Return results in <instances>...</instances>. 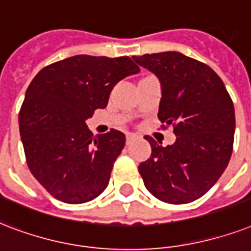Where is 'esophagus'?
Wrapping results in <instances>:
<instances>
[{
	"instance_id": "1",
	"label": "esophagus",
	"mask_w": 251,
	"mask_h": 251,
	"mask_svg": "<svg viewBox=\"0 0 251 251\" xmlns=\"http://www.w3.org/2000/svg\"><path fill=\"white\" fill-rule=\"evenodd\" d=\"M135 140H136V136H135V135H131V133H129V135H127V139H126V143H127V145H129V144L133 143Z\"/></svg>"
}]
</instances>
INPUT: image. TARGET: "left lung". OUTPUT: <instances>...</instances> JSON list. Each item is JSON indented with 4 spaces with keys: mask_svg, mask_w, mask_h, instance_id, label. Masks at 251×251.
<instances>
[{
    "mask_svg": "<svg viewBox=\"0 0 251 251\" xmlns=\"http://www.w3.org/2000/svg\"><path fill=\"white\" fill-rule=\"evenodd\" d=\"M132 59L160 79L158 119L173 126L176 136L168 147L145 136L152 154L139 165L144 184L165 203H191L216 183L229 164L236 128L232 98L216 72L183 53Z\"/></svg>",
    "mask_w": 251,
    "mask_h": 251,
    "instance_id": "8db88e82",
    "label": "left lung"
}]
</instances>
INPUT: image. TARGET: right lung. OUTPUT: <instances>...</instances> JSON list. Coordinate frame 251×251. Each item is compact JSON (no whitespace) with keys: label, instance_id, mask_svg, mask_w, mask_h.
<instances>
[{"label":"right lung","instance_id":"1","mask_svg":"<svg viewBox=\"0 0 251 251\" xmlns=\"http://www.w3.org/2000/svg\"><path fill=\"white\" fill-rule=\"evenodd\" d=\"M139 72L128 56L77 55L43 68L31 81L19 132L30 172L53 198L81 204L107 187L126 135L111 129L94 137L85 120L107 106L120 79Z\"/></svg>","mask_w":251,"mask_h":251}]
</instances>
